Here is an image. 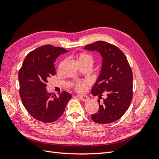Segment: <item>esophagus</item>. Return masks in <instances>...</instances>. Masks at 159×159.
Returning <instances> with one entry per match:
<instances>
[{
  "label": "esophagus",
  "mask_w": 159,
  "mask_h": 159,
  "mask_svg": "<svg viewBox=\"0 0 159 159\" xmlns=\"http://www.w3.org/2000/svg\"><path fill=\"white\" fill-rule=\"evenodd\" d=\"M76 96L77 98H79L82 101H84V102H85V101L89 100V97L86 95H76Z\"/></svg>",
  "instance_id": "34e87169"
}]
</instances>
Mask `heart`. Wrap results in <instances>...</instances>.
<instances>
[{"mask_svg": "<svg viewBox=\"0 0 159 159\" xmlns=\"http://www.w3.org/2000/svg\"><path fill=\"white\" fill-rule=\"evenodd\" d=\"M76 59L78 64H87L91 67L93 65L94 59L92 55L89 53L82 52L76 55ZM89 84L87 80H76L73 83V87L77 92H83L85 90L86 87Z\"/></svg>", "mask_w": 159, "mask_h": 159, "instance_id": "obj_1", "label": "heart"}]
</instances>
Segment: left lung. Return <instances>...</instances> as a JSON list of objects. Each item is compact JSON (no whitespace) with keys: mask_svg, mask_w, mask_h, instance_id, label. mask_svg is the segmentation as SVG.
<instances>
[{"mask_svg":"<svg viewBox=\"0 0 159 159\" xmlns=\"http://www.w3.org/2000/svg\"><path fill=\"white\" fill-rule=\"evenodd\" d=\"M85 49L98 51L102 57V71L92 87V93L98 96L99 109L92 119L98 124H109L124 116L133 99V72L126 57L113 44L97 41L85 46ZM104 93L107 97L100 100Z\"/></svg>","mask_w":159,"mask_h":159,"instance_id":"obj_1","label":"left lung"}]
</instances>
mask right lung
I'll return each mask as SVG.
<instances>
[{
    "label": "right lung",
    "instance_id": "1",
    "mask_svg": "<svg viewBox=\"0 0 159 159\" xmlns=\"http://www.w3.org/2000/svg\"><path fill=\"white\" fill-rule=\"evenodd\" d=\"M67 50L61 47L44 45L29 52L18 73L19 93L24 107L35 120L50 123L62 116L72 95L67 92L58 96L46 91V83L55 75L54 62Z\"/></svg>",
    "mask_w": 159,
    "mask_h": 159
}]
</instances>
